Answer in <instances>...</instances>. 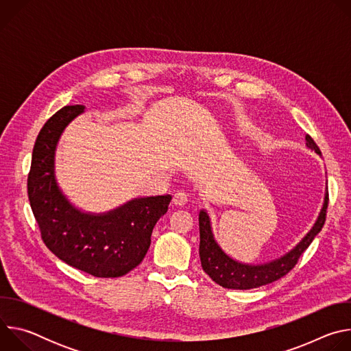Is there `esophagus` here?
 <instances>
[{
	"label": "esophagus",
	"instance_id": "esophagus-1",
	"mask_svg": "<svg viewBox=\"0 0 351 351\" xmlns=\"http://www.w3.org/2000/svg\"><path fill=\"white\" fill-rule=\"evenodd\" d=\"M187 202H189V195H187L183 190H179V191H176V193L173 194L172 203H173L176 207H182V206H184Z\"/></svg>",
	"mask_w": 351,
	"mask_h": 351
}]
</instances>
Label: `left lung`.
<instances>
[{
	"mask_svg": "<svg viewBox=\"0 0 351 351\" xmlns=\"http://www.w3.org/2000/svg\"><path fill=\"white\" fill-rule=\"evenodd\" d=\"M306 145L321 154L315 141L307 134ZM326 208H328V182L325 187L324 204L319 211V215L310 229V232L300 240L290 252L275 258L272 261L264 264H245L240 263L230 256H228L222 247L218 244L213 226L211 218L206 210H199L198 214V226H199V260H202V267L204 272L218 285L226 289L236 290H248L256 289L268 283H272L282 276H285L290 269L294 268L300 256H302L308 245L313 243L314 237L321 232L325 219H326Z\"/></svg>",
	"mask_w": 351,
	"mask_h": 351,
	"instance_id": "left-lung-1",
	"label": "left lung"
}]
</instances>
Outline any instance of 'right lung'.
Returning <instances> with one entry per match:
<instances>
[{"instance_id":"right-lung-1","label":"right lung","mask_w":351,"mask_h":351,"mask_svg":"<svg viewBox=\"0 0 351 351\" xmlns=\"http://www.w3.org/2000/svg\"><path fill=\"white\" fill-rule=\"evenodd\" d=\"M83 112L84 106L64 107L40 130L27 176L29 202L49 252L93 276L119 278L145 257L172 195L132 198L103 214L76 208L58 186L56 152L65 128Z\"/></svg>"}]
</instances>
